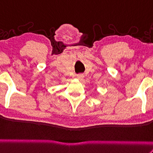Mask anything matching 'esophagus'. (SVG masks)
Listing matches in <instances>:
<instances>
[{
  "instance_id": "34e87169",
  "label": "esophagus",
  "mask_w": 153,
  "mask_h": 153,
  "mask_svg": "<svg viewBox=\"0 0 153 153\" xmlns=\"http://www.w3.org/2000/svg\"><path fill=\"white\" fill-rule=\"evenodd\" d=\"M83 78H84V75L83 74L77 75V78L79 79V80H82V79Z\"/></svg>"
}]
</instances>
